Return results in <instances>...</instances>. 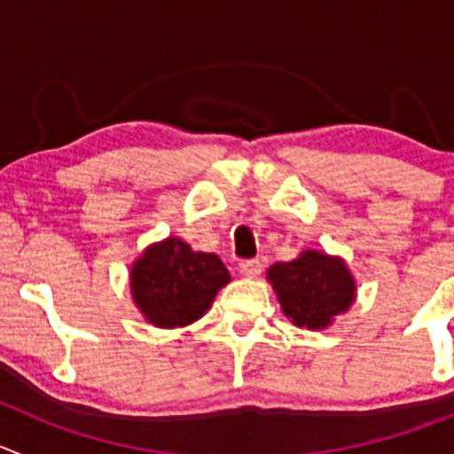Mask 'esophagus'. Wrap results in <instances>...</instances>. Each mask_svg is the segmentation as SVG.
<instances>
[{
    "mask_svg": "<svg viewBox=\"0 0 454 454\" xmlns=\"http://www.w3.org/2000/svg\"><path fill=\"white\" fill-rule=\"evenodd\" d=\"M239 272L244 277H257L262 272V262L259 259H246L239 263Z\"/></svg>",
    "mask_w": 454,
    "mask_h": 454,
    "instance_id": "34e87169",
    "label": "esophagus"
}]
</instances>
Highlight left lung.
<instances>
[{"label":"left lung","instance_id":"8db88e82","mask_svg":"<svg viewBox=\"0 0 454 454\" xmlns=\"http://www.w3.org/2000/svg\"><path fill=\"white\" fill-rule=\"evenodd\" d=\"M281 310L299 328L319 330L355 301V279L341 257L306 250L293 262L268 268Z\"/></svg>","mask_w":454,"mask_h":454}]
</instances>
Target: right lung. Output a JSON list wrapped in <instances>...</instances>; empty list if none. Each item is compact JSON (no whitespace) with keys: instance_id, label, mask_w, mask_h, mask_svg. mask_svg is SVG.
<instances>
[{"instance_id":"add662e5","label":"right lung","mask_w":454,"mask_h":454,"mask_svg":"<svg viewBox=\"0 0 454 454\" xmlns=\"http://www.w3.org/2000/svg\"><path fill=\"white\" fill-rule=\"evenodd\" d=\"M231 272L213 253H195L177 237L153 244L130 268V290L157 328H182L206 315Z\"/></svg>"}]
</instances>
